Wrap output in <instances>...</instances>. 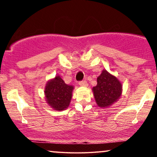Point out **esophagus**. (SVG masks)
Returning a JSON list of instances; mask_svg holds the SVG:
<instances>
[{
	"mask_svg": "<svg viewBox=\"0 0 157 157\" xmlns=\"http://www.w3.org/2000/svg\"><path fill=\"white\" fill-rule=\"evenodd\" d=\"M79 85L81 86H87L88 83L86 80H82V81H80V82H79Z\"/></svg>",
	"mask_w": 157,
	"mask_h": 157,
	"instance_id": "esophagus-1",
	"label": "esophagus"
}]
</instances>
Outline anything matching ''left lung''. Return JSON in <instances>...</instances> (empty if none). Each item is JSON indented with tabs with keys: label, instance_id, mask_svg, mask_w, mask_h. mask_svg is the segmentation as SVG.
<instances>
[{
	"label": "left lung",
	"instance_id": "8db88e82",
	"mask_svg": "<svg viewBox=\"0 0 157 157\" xmlns=\"http://www.w3.org/2000/svg\"><path fill=\"white\" fill-rule=\"evenodd\" d=\"M92 90L98 106L109 107L120 97L122 85L116 77L103 70L97 77V85Z\"/></svg>",
	"mask_w": 157,
	"mask_h": 157
}]
</instances>
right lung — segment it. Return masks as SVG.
I'll return each instance as SVG.
<instances>
[{"label": "right lung", "mask_w": 157, "mask_h": 157, "mask_svg": "<svg viewBox=\"0 0 157 157\" xmlns=\"http://www.w3.org/2000/svg\"><path fill=\"white\" fill-rule=\"evenodd\" d=\"M73 89L72 86L66 84L61 77L56 76L46 86L44 92L46 101L54 109L63 111L69 105Z\"/></svg>", "instance_id": "obj_1"}]
</instances>
